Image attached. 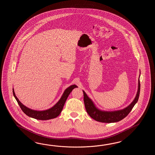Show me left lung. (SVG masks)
Instances as JSON below:
<instances>
[{
  "label": "left lung",
  "instance_id": "8db88e82",
  "mask_svg": "<svg viewBox=\"0 0 155 155\" xmlns=\"http://www.w3.org/2000/svg\"><path fill=\"white\" fill-rule=\"evenodd\" d=\"M140 74L141 73L140 72V76L138 81V90L135 99L128 106L121 110L111 111L100 110L96 106L92 100L89 98L86 92L84 90H82L84 93V101L85 104L86 110L89 116L97 121L105 123L119 122L126 117L128 115V114L131 111L132 109L138 101L140 91Z\"/></svg>",
  "mask_w": 155,
  "mask_h": 155
}]
</instances>
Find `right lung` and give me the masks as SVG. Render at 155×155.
<instances>
[{
	"instance_id": "1",
	"label": "right lung",
	"mask_w": 155,
	"mask_h": 155,
	"mask_svg": "<svg viewBox=\"0 0 155 155\" xmlns=\"http://www.w3.org/2000/svg\"><path fill=\"white\" fill-rule=\"evenodd\" d=\"M75 87H78V86L76 85L70 86L69 87H68V88L65 89L61 98L60 99L58 102L56 103V104H55L53 107H51L50 109L45 110H41V111L30 109L29 107H26V106L23 105L21 102H20L19 100L18 99V97L15 95L14 88L13 89V93L15 99H16L20 108L26 115L36 120H47L50 119H54L59 115L61 113L63 110V107L66 102L68 97L69 96L70 92L72 91L73 89Z\"/></svg>"
}]
</instances>
